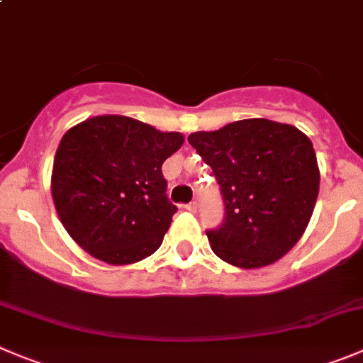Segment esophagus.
<instances>
[{
	"mask_svg": "<svg viewBox=\"0 0 363 363\" xmlns=\"http://www.w3.org/2000/svg\"><path fill=\"white\" fill-rule=\"evenodd\" d=\"M184 209L189 213H195L197 211V202L193 201V202H189V204H184Z\"/></svg>",
	"mask_w": 363,
	"mask_h": 363,
	"instance_id": "34e87169",
	"label": "esophagus"
}]
</instances>
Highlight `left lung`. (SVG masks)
Masks as SVG:
<instances>
[{
    "label": "left lung",
    "mask_w": 363,
    "mask_h": 363,
    "mask_svg": "<svg viewBox=\"0 0 363 363\" xmlns=\"http://www.w3.org/2000/svg\"><path fill=\"white\" fill-rule=\"evenodd\" d=\"M188 141L222 193V223L206 231L213 252L240 269L283 258L303 236L319 195L311 141L292 125L263 118L193 132Z\"/></svg>",
    "instance_id": "1"
}]
</instances>
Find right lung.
I'll list each match as a JSON object with an SVG mask.
<instances>
[{"instance_id": "obj_1", "label": "right lung", "mask_w": 363, "mask_h": 363, "mask_svg": "<svg viewBox=\"0 0 363 363\" xmlns=\"http://www.w3.org/2000/svg\"><path fill=\"white\" fill-rule=\"evenodd\" d=\"M184 141L127 116H94L66 132L57 148L52 195L64 229L111 265L154 254L177 208L161 166Z\"/></svg>"}]
</instances>
